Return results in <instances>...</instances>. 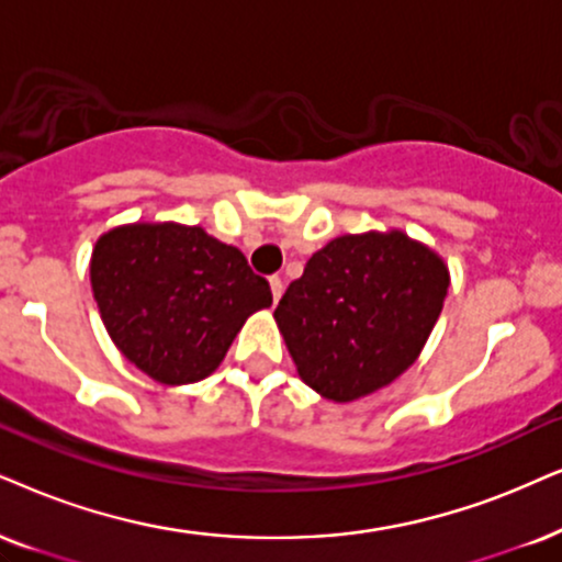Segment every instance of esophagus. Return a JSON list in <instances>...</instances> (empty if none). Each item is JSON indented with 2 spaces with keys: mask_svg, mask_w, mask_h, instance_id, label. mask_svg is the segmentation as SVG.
I'll return each mask as SVG.
<instances>
[{
  "mask_svg": "<svg viewBox=\"0 0 562 562\" xmlns=\"http://www.w3.org/2000/svg\"><path fill=\"white\" fill-rule=\"evenodd\" d=\"M269 288H272V297H274V303H277L282 297V280H280V277H277V274L269 277Z\"/></svg>",
  "mask_w": 562,
  "mask_h": 562,
  "instance_id": "1",
  "label": "esophagus"
}]
</instances>
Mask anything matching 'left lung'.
Listing matches in <instances>:
<instances>
[{
    "label": "left lung",
    "instance_id": "1",
    "mask_svg": "<svg viewBox=\"0 0 562 562\" xmlns=\"http://www.w3.org/2000/svg\"><path fill=\"white\" fill-rule=\"evenodd\" d=\"M449 285L443 257L404 231L345 233L290 282L274 322L305 386L347 404L420 358Z\"/></svg>",
    "mask_w": 562,
    "mask_h": 562
}]
</instances>
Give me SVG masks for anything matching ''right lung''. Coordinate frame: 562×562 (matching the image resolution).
Returning <instances> with one entry per match:
<instances>
[{
	"mask_svg": "<svg viewBox=\"0 0 562 562\" xmlns=\"http://www.w3.org/2000/svg\"><path fill=\"white\" fill-rule=\"evenodd\" d=\"M90 285L119 352L166 386L215 373L246 318L272 305L269 282L236 246L173 220L105 231Z\"/></svg>",
	"mask_w": 562,
	"mask_h": 562,
	"instance_id": "add662e5",
	"label": "right lung"
}]
</instances>
